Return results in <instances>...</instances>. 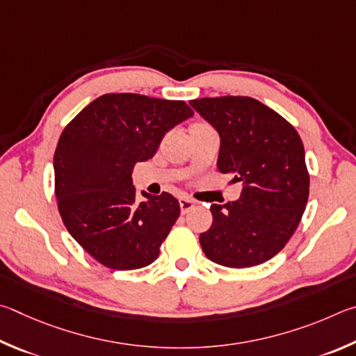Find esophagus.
Segmentation results:
<instances>
[{"mask_svg": "<svg viewBox=\"0 0 356 356\" xmlns=\"http://www.w3.org/2000/svg\"><path fill=\"white\" fill-rule=\"evenodd\" d=\"M195 207V202H192L191 198H186V197H183V198H179V208H181V213L183 214H186V213H189V211Z\"/></svg>", "mask_w": 356, "mask_h": 356, "instance_id": "esophagus-1", "label": "esophagus"}]
</instances>
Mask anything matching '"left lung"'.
Here are the masks:
<instances>
[{
	"mask_svg": "<svg viewBox=\"0 0 356 356\" xmlns=\"http://www.w3.org/2000/svg\"><path fill=\"white\" fill-rule=\"evenodd\" d=\"M220 137L217 168L242 183L241 197L211 204L213 225L200 234L207 257L225 267H252L275 257L300 223L309 194L300 136L250 97L192 99Z\"/></svg>",
	"mask_w": 356,
	"mask_h": 356,
	"instance_id": "8db88e82",
	"label": "left lung"
}]
</instances>
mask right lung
<instances>
[{
	"mask_svg": "<svg viewBox=\"0 0 356 356\" xmlns=\"http://www.w3.org/2000/svg\"><path fill=\"white\" fill-rule=\"evenodd\" d=\"M194 115L184 102L139 93H108L67 124L54 153L59 214L72 238L114 270L152 264L179 217V203L142 191L137 202L133 168L158 152L178 123Z\"/></svg>",
	"mask_w": 356,
	"mask_h": 356,
	"instance_id": "add662e5",
	"label": "right lung"
}]
</instances>
